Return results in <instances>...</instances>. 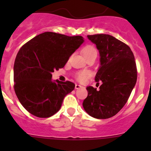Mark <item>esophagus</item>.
<instances>
[{"label":"esophagus","mask_w":151,"mask_h":151,"mask_svg":"<svg viewBox=\"0 0 151 151\" xmlns=\"http://www.w3.org/2000/svg\"><path fill=\"white\" fill-rule=\"evenodd\" d=\"M82 85H79V84H76L75 85V89H80V88H82Z\"/></svg>","instance_id":"34e87169"}]
</instances>
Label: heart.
<instances>
[{
    "label": "heart",
    "mask_w": 151,
    "mask_h": 151,
    "mask_svg": "<svg viewBox=\"0 0 151 151\" xmlns=\"http://www.w3.org/2000/svg\"><path fill=\"white\" fill-rule=\"evenodd\" d=\"M96 52L95 47L92 45H86L82 49V53H83V55L85 56V58H86L87 56H88L89 55H91V53L95 52ZM91 76V73L90 71L88 70H85V71H80V72L77 73V79L80 82H85Z\"/></svg>",
    "instance_id": "obj_1"
}]
</instances>
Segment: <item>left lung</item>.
Segmentation results:
<instances>
[{
  "label": "left lung",
  "instance_id": "8db88e82",
  "mask_svg": "<svg viewBox=\"0 0 151 151\" xmlns=\"http://www.w3.org/2000/svg\"><path fill=\"white\" fill-rule=\"evenodd\" d=\"M99 52L100 66L95 80L99 90L87 87L85 112L93 118L106 119L116 115L129 99L137 78L134 56L130 47L108 34L88 35Z\"/></svg>",
  "mask_w": 151,
  "mask_h": 151
}]
</instances>
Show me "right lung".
<instances>
[{"mask_svg": "<svg viewBox=\"0 0 151 151\" xmlns=\"http://www.w3.org/2000/svg\"><path fill=\"white\" fill-rule=\"evenodd\" d=\"M83 42L81 36L45 32L21 47L14 65V88L19 102L30 114L49 118L58 112L75 85L52 81V73L63 68Z\"/></svg>", "mask_w": 151, "mask_h": 151, "instance_id": "obj_1", "label": "right lung"}]
</instances>
